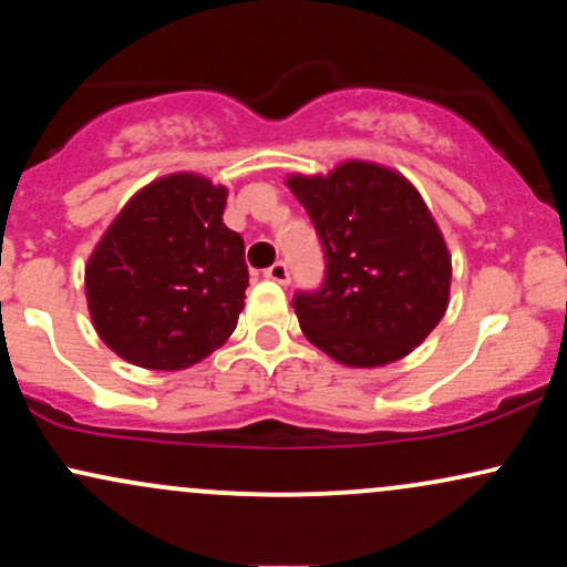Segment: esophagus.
I'll return each mask as SVG.
<instances>
[{"label":"esophagus","instance_id":"obj_1","mask_svg":"<svg viewBox=\"0 0 567 567\" xmlns=\"http://www.w3.org/2000/svg\"><path fill=\"white\" fill-rule=\"evenodd\" d=\"M264 277H266V279H271V282H277V285H288V282H290V271H288V264L277 261L275 266H269V269L264 271Z\"/></svg>","mask_w":567,"mask_h":567}]
</instances>
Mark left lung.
<instances>
[{
    "instance_id": "left-lung-1",
    "label": "left lung",
    "mask_w": 567,
    "mask_h": 567,
    "mask_svg": "<svg viewBox=\"0 0 567 567\" xmlns=\"http://www.w3.org/2000/svg\"><path fill=\"white\" fill-rule=\"evenodd\" d=\"M285 184L324 247L322 290L296 296L317 349L349 368L392 365L437 328L451 301V250L424 197L402 173L343 159Z\"/></svg>"
}]
</instances>
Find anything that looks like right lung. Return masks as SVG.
<instances>
[{
	"instance_id": "1",
	"label": "right lung",
	"mask_w": 567,
	"mask_h": 567,
	"mask_svg": "<svg viewBox=\"0 0 567 567\" xmlns=\"http://www.w3.org/2000/svg\"><path fill=\"white\" fill-rule=\"evenodd\" d=\"M229 188L171 173L125 202L84 264L95 333L146 370H186L229 341L245 306V243L224 224Z\"/></svg>"
}]
</instances>
